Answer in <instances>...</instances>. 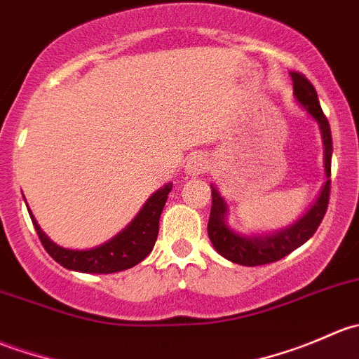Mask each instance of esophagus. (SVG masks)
Returning a JSON list of instances; mask_svg holds the SVG:
<instances>
[{
  "instance_id": "34e87169",
  "label": "esophagus",
  "mask_w": 359,
  "mask_h": 359,
  "mask_svg": "<svg viewBox=\"0 0 359 359\" xmlns=\"http://www.w3.org/2000/svg\"><path fill=\"white\" fill-rule=\"evenodd\" d=\"M206 168H208V163H206V159L200 156V154H194V156H191L189 159H187L186 175L187 177H198V175H201V173H205Z\"/></svg>"
}]
</instances>
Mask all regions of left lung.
Wrapping results in <instances>:
<instances>
[{
  "label": "left lung",
  "instance_id": "left-lung-1",
  "mask_svg": "<svg viewBox=\"0 0 359 359\" xmlns=\"http://www.w3.org/2000/svg\"><path fill=\"white\" fill-rule=\"evenodd\" d=\"M293 81V97L297 102L307 111V114L318 123L323 139V161H325V175L327 182L321 187V193L318 194L316 201L311 205V208L300 217L299 220L290 224L285 229L273 231V233L262 234H241L238 231L231 229L227 224V203L220 196L215 186H212V210H210L208 220V238L212 241L213 248L224 259L231 260L241 266H262V264L276 262L283 259L300 245L306 243L316 229L320 227L325 213L328 208L330 200V172H332V132L328 119L325 118L321 111L320 100L314 86L307 81L299 72H290Z\"/></svg>",
  "mask_w": 359,
  "mask_h": 359
}]
</instances>
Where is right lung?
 <instances>
[{"label":"right lung","mask_w":359,"mask_h":359,"mask_svg":"<svg viewBox=\"0 0 359 359\" xmlns=\"http://www.w3.org/2000/svg\"><path fill=\"white\" fill-rule=\"evenodd\" d=\"M170 191H172V182L151 194L149 200L144 203L140 212L135 215V219L121 233L116 234L106 243L88 250H71L53 243L38 226L29 206L27 210L43 247L55 262H59L66 269L78 271V273L111 274L130 269L149 255L156 243L159 217L165 208Z\"/></svg>","instance_id":"obj_1"}]
</instances>
